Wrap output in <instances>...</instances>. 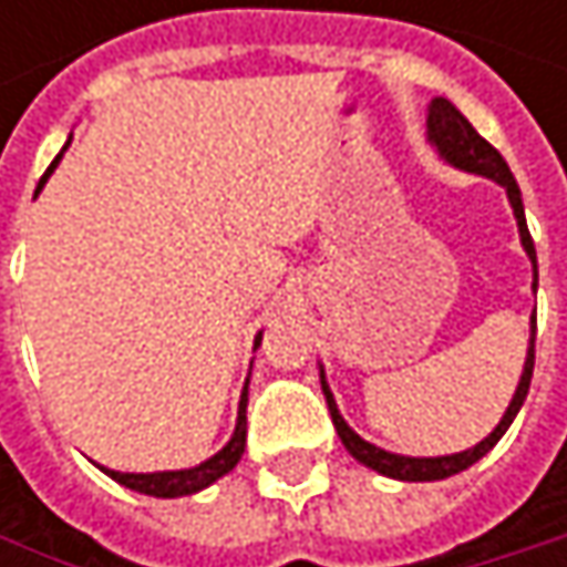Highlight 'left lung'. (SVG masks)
Returning <instances> with one entry per match:
<instances>
[{"instance_id": "8db88e82", "label": "left lung", "mask_w": 567, "mask_h": 567, "mask_svg": "<svg viewBox=\"0 0 567 567\" xmlns=\"http://www.w3.org/2000/svg\"><path fill=\"white\" fill-rule=\"evenodd\" d=\"M426 131H430V141L436 144V151H440L453 167H460V171H470V173H483V176H489V179H496V183H503V186H506L512 209H515V223H518L522 246H525V252H528V259H532V269H535V282H532V288H535V285H538L535 243H532L528 226H525V209H522L518 183H515V176H512L509 164L503 161V154H499L486 137H480V134H476V127H473V124H470V121H466V117H463V114H460L446 97H436V101L430 104ZM532 368H535V318H532V341H528L525 371H522V381H518V388H515V396H512L506 416L499 420V426H496L483 443H476L473 450H463V453H453V456H433V460L396 456V453H388V450H381V446H374V443L361 440V436L344 423V416L338 413V403H334V396H331L328 384H324V374H321V391H324L328 413H331V420H334V430H338L341 443L348 446V453H351L358 463H364V466L378 470L381 476L403 480V483H433V480H446V476H456V473L470 470L476 460H483V456H486V453L503 440V433L509 430V423L515 420V413H518L522 400H525V394H528Z\"/></svg>"}]
</instances>
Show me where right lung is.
Masks as SVG:
<instances>
[{
  "label": "right lung",
  "instance_id": "1",
  "mask_svg": "<svg viewBox=\"0 0 567 567\" xmlns=\"http://www.w3.org/2000/svg\"><path fill=\"white\" fill-rule=\"evenodd\" d=\"M71 144V141H68ZM64 144V147H68ZM58 161H61V154L55 157V164L45 171V176L39 179V189L45 186V179L52 176V171L58 167ZM35 189V193H39ZM259 344V341H256ZM246 388H249V381H246ZM246 388H243V400H239V420H236V433H233V440L216 453V456H209L206 463H199V466H193V470H176V473H114V470H104L111 480H117L121 486H127V489H134V493H144V496H157V499H173V496H189V493H199L203 486H209V483H216L219 476H226L236 463H239V456H243V450H246Z\"/></svg>",
  "mask_w": 567,
  "mask_h": 567
}]
</instances>
